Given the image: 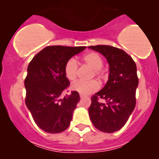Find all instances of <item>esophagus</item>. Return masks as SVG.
I'll use <instances>...</instances> for the list:
<instances>
[{"mask_svg":"<svg viewBox=\"0 0 159 159\" xmlns=\"http://www.w3.org/2000/svg\"><path fill=\"white\" fill-rule=\"evenodd\" d=\"M84 96H83V95L80 94V98H84Z\"/></svg>","mask_w":159,"mask_h":159,"instance_id":"34e87169","label":"esophagus"}]
</instances>
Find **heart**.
Masks as SVG:
<instances>
[{
	"mask_svg": "<svg viewBox=\"0 0 159 159\" xmlns=\"http://www.w3.org/2000/svg\"><path fill=\"white\" fill-rule=\"evenodd\" d=\"M82 61L86 65L93 69L92 77H96L100 81H103L106 76L105 70L103 69V60L99 54L96 52H88L82 57ZM78 64L74 58H70L64 66V75L70 81H74L77 78ZM72 90L86 96L96 92L99 88V84L96 80L89 81H78L72 84Z\"/></svg>",
	"mask_w": 159,
	"mask_h": 159,
	"instance_id": "b5f03b06",
	"label": "heart"
}]
</instances>
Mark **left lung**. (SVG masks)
I'll return each mask as SVG.
<instances>
[{
	"label": "left lung",
	"mask_w": 159,
	"mask_h": 159,
	"mask_svg": "<svg viewBox=\"0 0 159 159\" xmlns=\"http://www.w3.org/2000/svg\"><path fill=\"white\" fill-rule=\"evenodd\" d=\"M106 57L110 74L106 85L91 97L90 120L96 129L112 133L123 128L136 105L138 85L137 67L132 57L122 49L111 45L90 46ZM104 99L105 103L100 100Z\"/></svg>",
	"instance_id": "8db88e82"
}]
</instances>
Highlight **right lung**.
I'll return each mask as SVG.
<instances>
[{
    "label": "right lung",
    "instance_id": "add662e5",
    "mask_svg": "<svg viewBox=\"0 0 159 159\" xmlns=\"http://www.w3.org/2000/svg\"><path fill=\"white\" fill-rule=\"evenodd\" d=\"M85 48L50 45L36 54L29 63L25 80V104L36 125L45 132H62L70 124L80 96L76 91L63 95L70 84L64 75V66Z\"/></svg>",
    "mask_w": 159,
    "mask_h": 159
}]
</instances>
